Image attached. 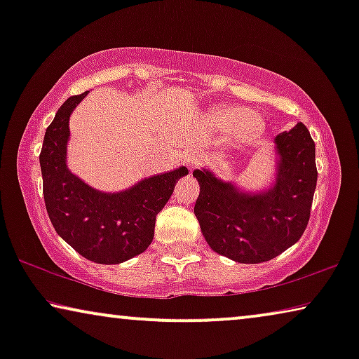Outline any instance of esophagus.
<instances>
[{"mask_svg": "<svg viewBox=\"0 0 359 359\" xmlns=\"http://www.w3.org/2000/svg\"><path fill=\"white\" fill-rule=\"evenodd\" d=\"M201 160H203V154H201V150H193V151H189L188 155H186V161H188L189 170L196 168Z\"/></svg>", "mask_w": 359, "mask_h": 359, "instance_id": "obj_1", "label": "esophagus"}]
</instances>
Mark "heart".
<instances>
[{
	"instance_id": "heart-1",
	"label": "heart",
	"mask_w": 359,
	"mask_h": 359,
	"mask_svg": "<svg viewBox=\"0 0 359 359\" xmlns=\"http://www.w3.org/2000/svg\"><path fill=\"white\" fill-rule=\"evenodd\" d=\"M217 122L224 127H232V132L240 139L257 135L263 129V121L255 112L245 111L243 107L230 106L217 112Z\"/></svg>"
}]
</instances>
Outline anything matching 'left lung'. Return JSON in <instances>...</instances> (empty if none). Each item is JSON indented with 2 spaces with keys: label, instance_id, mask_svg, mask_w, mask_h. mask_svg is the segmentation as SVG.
Listing matches in <instances>:
<instances>
[{
  "label": "left lung",
  "instance_id": "8db88e82",
  "mask_svg": "<svg viewBox=\"0 0 359 359\" xmlns=\"http://www.w3.org/2000/svg\"><path fill=\"white\" fill-rule=\"evenodd\" d=\"M278 180L263 194H243L210 171L196 170L194 214L209 247L238 263H263L302 237L317 186L316 144L302 122L274 139Z\"/></svg>",
  "mask_w": 359,
  "mask_h": 359
}]
</instances>
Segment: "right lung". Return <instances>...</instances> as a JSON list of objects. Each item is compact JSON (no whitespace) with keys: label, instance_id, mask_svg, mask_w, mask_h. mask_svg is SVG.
<instances>
[{"label":"right lung","instance_id":"obj_1","mask_svg":"<svg viewBox=\"0 0 359 359\" xmlns=\"http://www.w3.org/2000/svg\"><path fill=\"white\" fill-rule=\"evenodd\" d=\"M86 95L68 97L47 127L39 155L43 201L53 229L70 247L90 262L116 264L145 252L154 240L156 214L188 170L181 166L151 176L116 194L100 193L83 183L68 171L65 158L68 119Z\"/></svg>","mask_w":359,"mask_h":359}]
</instances>
